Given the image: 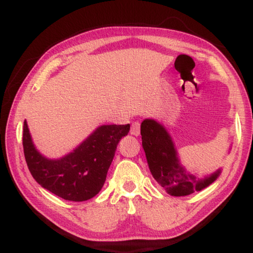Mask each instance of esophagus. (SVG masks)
Here are the masks:
<instances>
[{
	"label": "esophagus",
	"instance_id": "esophagus-1",
	"mask_svg": "<svg viewBox=\"0 0 253 253\" xmlns=\"http://www.w3.org/2000/svg\"><path fill=\"white\" fill-rule=\"evenodd\" d=\"M130 132H131V134H133V136H139V133H140V123L139 122H133L132 126H131Z\"/></svg>",
	"mask_w": 253,
	"mask_h": 253
}]
</instances>
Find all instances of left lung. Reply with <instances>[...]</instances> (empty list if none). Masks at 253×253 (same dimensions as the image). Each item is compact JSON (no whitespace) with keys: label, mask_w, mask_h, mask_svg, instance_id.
I'll return each instance as SVG.
<instances>
[{"label":"left lung","mask_w":253,"mask_h":253,"mask_svg":"<svg viewBox=\"0 0 253 253\" xmlns=\"http://www.w3.org/2000/svg\"><path fill=\"white\" fill-rule=\"evenodd\" d=\"M140 134L151 174L168 195L182 197L202 191L220 176L221 168L203 177L190 172L182 165L170 133L158 121L145 119L140 126Z\"/></svg>","instance_id":"1"}]
</instances>
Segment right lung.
<instances>
[{
	"label": "right lung",
	"instance_id": "1",
	"mask_svg": "<svg viewBox=\"0 0 253 253\" xmlns=\"http://www.w3.org/2000/svg\"><path fill=\"white\" fill-rule=\"evenodd\" d=\"M129 131L130 124L100 126L70 153L50 159L38 151L24 121V155L33 178L43 189L65 200L85 202L102 189L117 144Z\"/></svg>",
	"mask_w": 253,
	"mask_h": 253
}]
</instances>
